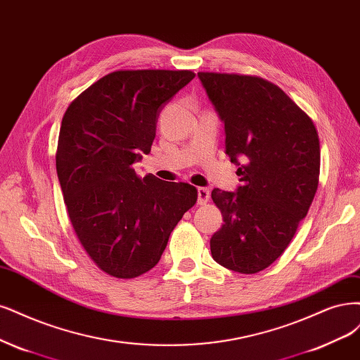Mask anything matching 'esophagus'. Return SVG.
<instances>
[{
  "instance_id": "34e87169",
  "label": "esophagus",
  "mask_w": 360,
  "mask_h": 360,
  "mask_svg": "<svg viewBox=\"0 0 360 360\" xmlns=\"http://www.w3.org/2000/svg\"><path fill=\"white\" fill-rule=\"evenodd\" d=\"M198 204L204 205L210 200V191L207 188H198Z\"/></svg>"
}]
</instances>
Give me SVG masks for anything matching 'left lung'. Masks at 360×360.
<instances>
[{
  "instance_id": "left-lung-1",
  "label": "left lung",
  "mask_w": 360,
  "mask_h": 360,
  "mask_svg": "<svg viewBox=\"0 0 360 360\" xmlns=\"http://www.w3.org/2000/svg\"><path fill=\"white\" fill-rule=\"evenodd\" d=\"M238 165L235 192L214 189L223 216L210 240L217 264L241 274L268 268L292 241L319 184L314 123L278 86L255 76L198 72Z\"/></svg>"
}]
</instances>
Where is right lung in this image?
Returning a JSON list of instances; mask_svg holds the SVG:
<instances>
[{
	"mask_svg": "<svg viewBox=\"0 0 360 360\" xmlns=\"http://www.w3.org/2000/svg\"><path fill=\"white\" fill-rule=\"evenodd\" d=\"M193 77L188 70L110 72L62 119L56 172L67 212L83 249L110 276L150 271L196 202L193 186L139 179L134 169L150 152L159 113Z\"/></svg>",
	"mask_w": 360,
	"mask_h": 360,
	"instance_id": "right-lung-1",
	"label": "right lung"
}]
</instances>
